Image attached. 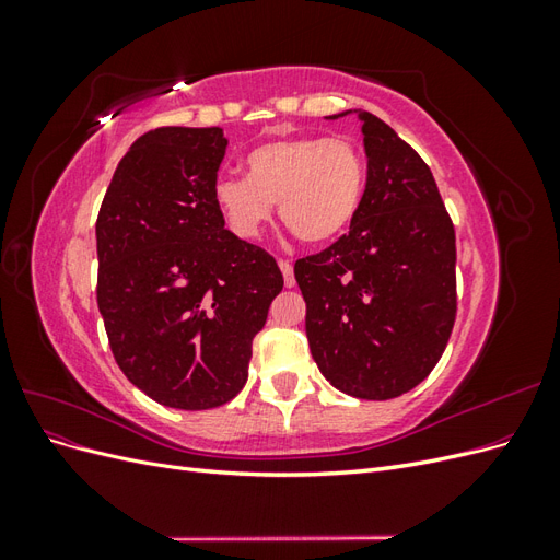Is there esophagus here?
<instances>
[{
    "label": "esophagus",
    "mask_w": 560,
    "mask_h": 560,
    "mask_svg": "<svg viewBox=\"0 0 560 560\" xmlns=\"http://www.w3.org/2000/svg\"><path fill=\"white\" fill-rule=\"evenodd\" d=\"M278 266H280L282 276H284V287H294L296 284V280H294V266L290 261H284V259H280Z\"/></svg>",
    "instance_id": "esophagus-1"
}]
</instances>
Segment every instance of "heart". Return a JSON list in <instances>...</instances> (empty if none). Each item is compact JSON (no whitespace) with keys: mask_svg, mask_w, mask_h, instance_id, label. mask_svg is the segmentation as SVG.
<instances>
[{"mask_svg":"<svg viewBox=\"0 0 560 560\" xmlns=\"http://www.w3.org/2000/svg\"><path fill=\"white\" fill-rule=\"evenodd\" d=\"M366 186L362 151L346 138H278L245 154V177L224 175L212 200L235 238L254 241L273 217L303 243L327 245L350 229Z\"/></svg>","mask_w":560,"mask_h":560,"instance_id":"b5f03b06","label":"heart"}]
</instances>
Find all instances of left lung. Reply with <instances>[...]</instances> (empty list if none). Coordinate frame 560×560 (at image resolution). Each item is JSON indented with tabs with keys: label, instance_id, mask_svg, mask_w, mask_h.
I'll use <instances>...</instances> for the list:
<instances>
[{
	"label": "left lung",
	"instance_id": "left-lung-1",
	"mask_svg": "<svg viewBox=\"0 0 560 560\" xmlns=\"http://www.w3.org/2000/svg\"><path fill=\"white\" fill-rule=\"evenodd\" d=\"M358 114L362 208L331 247L294 264L313 360L336 389L393 399L430 376L455 322V231L428 163L378 116Z\"/></svg>",
	"mask_w": 560,
	"mask_h": 560
}]
</instances>
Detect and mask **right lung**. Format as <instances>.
I'll return each instance as SVG.
<instances>
[{"label": "right lung", "instance_id": "add662e5", "mask_svg": "<svg viewBox=\"0 0 560 560\" xmlns=\"http://www.w3.org/2000/svg\"><path fill=\"white\" fill-rule=\"evenodd\" d=\"M222 128L132 142L97 214V308L116 364L147 397L202 411L247 383L252 338L282 292L270 254L224 229L212 186Z\"/></svg>", "mask_w": 560, "mask_h": 560}]
</instances>
